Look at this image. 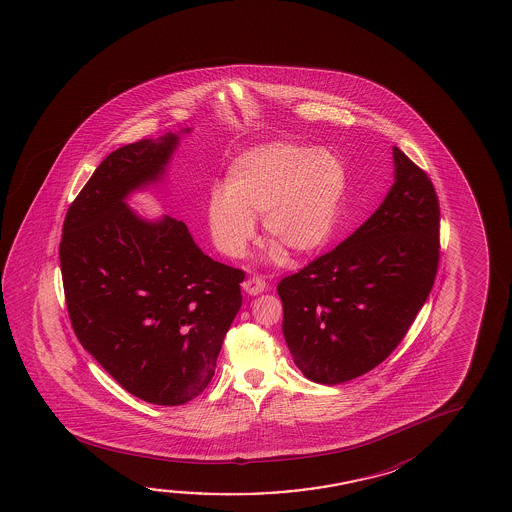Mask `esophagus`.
<instances>
[{"label": "esophagus", "mask_w": 512, "mask_h": 512, "mask_svg": "<svg viewBox=\"0 0 512 512\" xmlns=\"http://www.w3.org/2000/svg\"><path fill=\"white\" fill-rule=\"evenodd\" d=\"M243 289L246 293L257 296V294L264 293L268 289V284H266V280H262L260 277H250L244 280Z\"/></svg>", "instance_id": "obj_1"}]
</instances>
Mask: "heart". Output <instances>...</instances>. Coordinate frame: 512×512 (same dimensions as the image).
<instances>
[{
  "label": "heart",
  "mask_w": 512,
  "mask_h": 512,
  "mask_svg": "<svg viewBox=\"0 0 512 512\" xmlns=\"http://www.w3.org/2000/svg\"><path fill=\"white\" fill-rule=\"evenodd\" d=\"M348 173L332 151L298 143L260 144L228 168L225 189L210 196L207 218L219 252L243 257L255 239V219L269 239L271 255L318 252L334 234Z\"/></svg>",
  "instance_id": "obj_1"
}]
</instances>
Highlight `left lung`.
<instances>
[{"mask_svg": "<svg viewBox=\"0 0 512 512\" xmlns=\"http://www.w3.org/2000/svg\"><path fill=\"white\" fill-rule=\"evenodd\" d=\"M393 159V187L373 216L278 284L285 343L312 382L336 386L386 361L436 280V189L396 146Z\"/></svg>", "mask_w": 512, "mask_h": 512, "instance_id": "left-lung-1", "label": "left lung"}]
</instances>
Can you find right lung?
I'll return each instance as SVG.
<instances>
[{
	"mask_svg": "<svg viewBox=\"0 0 512 512\" xmlns=\"http://www.w3.org/2000/svg\"><path fill=\"white\" fill-rule=\"evenodd\" d=\"M178 141L169 132L112 151L71 203L59 248L78 341L119 386L155 405L203 393L243 303V271L205 255L184 221H150L126 205L162 180Z\"/></svg>",
	"mask_w": 512,
	"mask_h": 512,
	"instance_id": "1",
	"label": "right lung"
}]
</instances>
